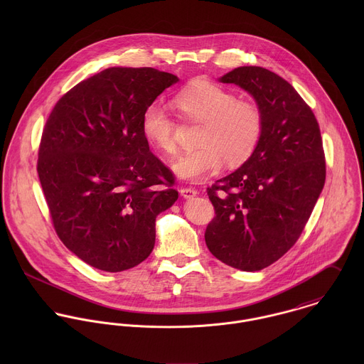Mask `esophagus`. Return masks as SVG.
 Listing matches in <instances>:
<instances>
[{
  "label": "esophagus",
  "mask_w": 364,
  "mask_h": 364,
  "mask_svg": "<svg viewBox=\"0 0 364 364\" xmlns=\"http://www.w3.org/2000/svg\"><path fill=\"white\" fill-rule=\"evenodd\" d=\"M196 195H198V191H195L193 188H183V189H181V196L183 199H192Z\"/></svg>",
  "instance_id": "obj_1"
}]
</instances>
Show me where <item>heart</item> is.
<instances>
[{
	"instance_id": "heart-1",
	"label": "heart",
	"mask_w": 364,
	"mask_h": 364,
	"mask_svg": "<svg viewBox=\"0 0 364 364\" xmlns=\"http://www.w3.org/2000/svg\"><path fill=\"white\" fill-rule=\"evenodd\" d=\"M183 119L200 122L195 136L198 147L183 151L171 162L172 172L183 181H200L221 164L234 168L248 161L259 144L263 114L252 101L238 100L231 91L208 82L195 81L172 100ZM146 141L164 154L175 151V122L159 104L146 106L141 114Z\"/></svg>"
}]
</instances>
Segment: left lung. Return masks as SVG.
<instances>
[{"label":"left lung","mask_w":364,"mask_h":364,"mask_svg":"<svg viewBox=\"0 0 364 364\" xmlns=\"http://www.w3.org/2000/svg\"><path fill=\"white\" fill-rule=\"evenodd\" d=\"M220 82L255 100L263 130L251 158L208 188L215 215L205 240L217 259L255 272L282 258L311 215L325 183L321 132L311 107L266 68L238 67Z\"/></svg>","instance_id":"left-lung-1"}]
</instances>
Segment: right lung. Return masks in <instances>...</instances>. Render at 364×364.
Returning <instances> with one entry per match:
<instances>
[{"instance_id": "add662e5", "label": "right lung", "mask_w": 364, "mask_h": 364, "mask_svg": "<svg viewBox=\"0 0 364 364\" xmlns=\"http://www.w3.org/2000/svg\"><path fill=\"white\" fill-rule=\"evenodd\" d=\"M151 67H110L77 84L53 107L38 173L63 244L105 272L147 259L156 215L178 192L141 133V114L178 82Z\"/></svg>"}]
</instances>
